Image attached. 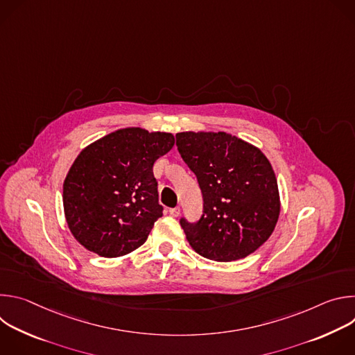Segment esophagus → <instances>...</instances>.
I'll list each match as a JSON object with an SVG mask.
<instances>
[{
	"mask_svg": "<svg viewBox=\"0 0 355 355\" xmlns=\"http://www.w3.org/2000/svg\"><path fill=\"white\" fill-rule=\"evenodd\" d=\"M180 214H181V209H180V207L170 209V215H171L173 218H178V216H180Z\"/></svg>",
	"mask_w": 355,
	"mask_h": 355,
	"instance_id": "esophagus-1",
	"label": "esophagus"
}]
</instances>
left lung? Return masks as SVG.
Returning <instances> with one entry per match:
<instances>
[{
    "mask_svg": "<svg viewBox=\"0 0 355 355\" xmlns=\"http://www.w3.org/2000/svg\"><path fill=\"white\" fill-rule=\"evenodd\" d=\"M175 137L204 195L199 222H180L188 243L202 257L220 263L250 256L270 239L279 218L270 160L254 144L226 132H181Z\"/></svg>",
    "mask_w": 355,
    "mask_h": 355,
    "instance_id": "obj_1",
    "label": "left lung"
}]
</instances>
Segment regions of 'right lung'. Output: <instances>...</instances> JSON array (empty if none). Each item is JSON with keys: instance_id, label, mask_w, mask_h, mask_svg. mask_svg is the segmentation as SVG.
<instances>
[{"instance_id": "right-lung-1", "label": "right lung", "mask_w": 355, "mask_h": 355, "mask_svg": "<svg viewBox=\"0 0 355 355\" xmlns=\"http://www.w3.org/2000/svg\"><path fill=\"white\" fill-rule=\"evenodd\" d=\"M174 141L171 133L123 128L80 151L63 182V208L83 247L115 259L147 240L163 216L153 164Z\"/></svg>"}]
</instances>
